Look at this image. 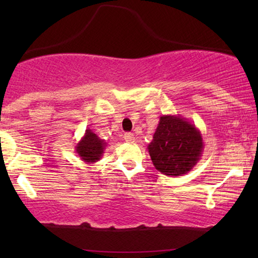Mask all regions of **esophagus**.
<instances>
[{"label": "esophagus", "mask_w": 258, "mask_h": 258, "mask_svg": "<svg viewBox=\"0 0 258 258\" xmlns=\"http://www.w3.org/2000/svg\"><path fill=\"white\" fill-rule=\"evenodd\" d=\"M124 140H125L128 143L135 142V135H134L133 133H125V134H124Z\"/></svg>", "instance_id": "obj_1"}]
</instances>
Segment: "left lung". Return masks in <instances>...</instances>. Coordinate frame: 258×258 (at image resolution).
<instances>
[{
  "label": "left lung",
  "mask_w": 258,
  "mask_h": 258,
  "mask_svg": "<svg viewBox=\"0 0 258 258\" xmlns=\"http://www.w3.org/2000/svg\"><path fill=\"white\" fill-rule=\"evenodd\" d=\"M204 149L202 134L179 115L160 117L148 151L154 167L167 176H182L201 160Z\"/></svg>",
  "instance_id": "8db88e82"
}]
</instances>
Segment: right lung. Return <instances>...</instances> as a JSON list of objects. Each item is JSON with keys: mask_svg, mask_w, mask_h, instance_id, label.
<instances>
[{"mask_svg": "<svg viewBox=\"0 0 258 258\" xmlns=\"http://www.w3.org/2000/svg\"><path fill=\"white\" fill-rule=\"evenodd\" d=\"M107 146L108 143L104 140H101L93 130L88 128L82 139L75 146V150L81 160L90 164L101 160Z\"/></svg>", "mask_w": 258, "mask_h": 258, "instance_id": "1", "label": "right lung"}]
</instances>
